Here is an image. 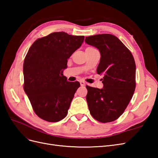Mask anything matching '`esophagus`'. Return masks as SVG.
<instances>
[{"instance_id": "obj_1", "label": "esophagus", "mask_w": 158, "mask_h": 158, "mask_svg": "<svg viewBox=\"0 0 158 158\" xmlns=\"http://www.w3.org/2000/svg\"><path fill=\"white\" fill-rule=\"evenodd\" d=\"M80 85H82V86H84V85H85V82H84V81H80Z\"/></svg>"}]
</instances>
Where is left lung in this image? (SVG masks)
<instances>
[{"instance_id":"obj_1","label":"left lung","mask_w":158,"mask_h":158,"mask_svg":"<svg viewBox=\"0 0 158 158\" xmlns=\"http://www.w3.org/2000/svg\"><path fill=\"white\" fill-rule=\"evenodd\" d=\"M87 44L101 54L97 69L103 75L102 89L86 85V100L92 116L102 123L115 121L127 108L136 88V64L127 47L111 34L85 37Z\"/></svg>"}]
</instances>
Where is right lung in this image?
Listing matches in <instances>:
<instances>
[{
    "label": "right lung",
    "instance_id": "obj_1",
    "mask_svg": "<svg viewBox=\"0 0 158 158\" xmlns=\"http://www.w3.org/2000/svg\"><path fill=\"white\" fill-rule=\"evenodd\" d=\"M84 36L54 32L37 40L23 62V89L33 111L48 122H58L68 113L77 81L70 82L63 75L67 59L80 48Z\"/></svg>",
    "mask_w": 158,
    "mask_h": 158
}]
</instances>
